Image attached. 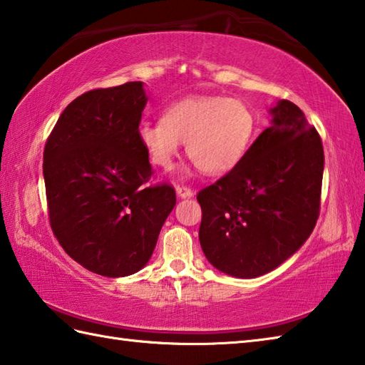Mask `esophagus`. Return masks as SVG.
I'll list each match as a JSON object with an SVG mask.
<instances>
[{"mask_svg":"<svg viewBox=\"0 0 365 365\" xmlns=\"http://www.w3.org/2000/svg\"><path fill=\"white\" fill-rule=\"evenodd\" d=\"M175 192H177V196L182 197V199L192 196V191H191L190 187H187V185H177V187H175Z\"/></svg>","mask_w":365,"mask_h":365,"instance_id":"esophagus-1","label":"esophagus"}]
</instances>
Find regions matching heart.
<instances>
[{"label": "heart", "mask_w": 365, "mask_h": 365, "mask_svg": "<svg viewBox=\"0 0 365 365\" xmlns=\"http://www.w3.org/2000/svg\"><path fill=\"white\" fill-rule=\"evenodd\" d=\"M255 130L251 108L235 98L188 97L170 105L158 122L139 125V141L155 166L169 169L187 141V153L205 174L220 175L238 165Z\"/></svg>", "instance_id": "b5f03b06"}]
</instances>
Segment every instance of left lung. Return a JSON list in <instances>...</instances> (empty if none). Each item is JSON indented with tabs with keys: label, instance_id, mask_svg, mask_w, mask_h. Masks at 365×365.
I'll return each mask as SVG.
<instances>
[{
	"label": "left lung",
	"instance_id": "8db88e82",
	"mask_svg": "<svg viewBox=\"0 0 365 365\" xmlns=\"http://www.w3.org/2000/svg\"><path fill=\"white\" fill-rule=\"evenodd\" d=\"M243 158L197 192L199 242L215 268L257 277L297 252L319 220L324 153L319 131L281 100Z\"/></svg>",
	"mask_w": 365,
	"mask_h": 365
}]
</instances>
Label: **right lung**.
<instances>
[{"mask_svg":"<svg viewBox=\"0 0 365 365\" xmlns=\"http://www.w3.org/2000/svg\"><path fill=\"white\" fill-rule=\"evenodd\" d=\"M147 97L141 81L92 89L59 115L43 150L48 220L63 250L92 273L141 269L175 205L153 175L138 130Z\"/></svg>","mask_w":365,"mask_h":365,"instance_id":"1","label":"right lung"}]
</instances>
